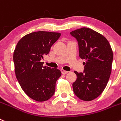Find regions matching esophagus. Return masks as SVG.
<instances>
[{
	"label": "esophagus",
	"mask_w": 121,
	"mask_h": 121,
	"mask_svg": "<svg viewBox=\"0 0 121 121\" xmlns=\"http://www.w3.org/2000/svg\"><path fill=\"white\" fill-rule=\"evenodd\" d=\"M61 73H62V74H67V73H68V71H66V70H63V69H61Z\"/></svg>",
	"instance_id": "1"
}]
</instances>
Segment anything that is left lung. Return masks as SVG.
<instances>
[{
	"label": "left lung",
	"mask_w": 121,
	"mask_h": 121,
	"mask_svg": "<svg viewBox=\"0 0 121 121\" xmlns=\"http://www.w3.org/2000/svg\"><path fill=\"white\" fill-rule=\"evenodd\" d=\"M78 42L79 57L85 60L82 73L74 71L76 81L73 92L83 101H91L100 95L106 86L111 74L112 49L105 37L91 29L83 27L70 32Z\"/></svg>",
	"instance_id": "1"
}]
</instances>
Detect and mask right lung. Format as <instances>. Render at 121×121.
<instances>
[{"label": "right lung", "instance_id": "1", "mask_svg": "<svg viewBox=\"0 0 121 121\" xmlns=\"http://www.w3.org/2000/svg\"><path fill=\"white\" fill-rule=\"evenodd\" d=\"M61 33L36 31L26 35L18 42L13 52L15 72L21 88L37 101L49 100L55 91V83L61 75L57 69L43 66L40 61Z\"/></svg>", "mask_w": 121, "mask_h": 121}]
</instances>
